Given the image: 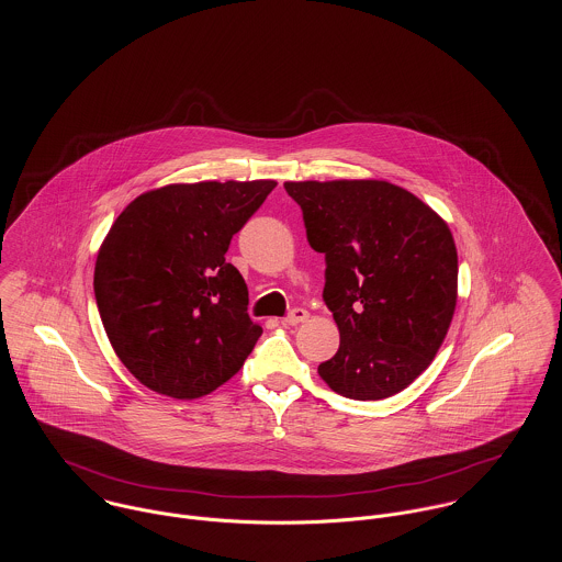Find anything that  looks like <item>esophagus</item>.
<instances>
[{"instance_id":"1","label":"esophagus","mask_w":562,"mask_h":562,"mask_svg":"<svg viewBox=\"0 0 562 562\" xmlns=\"http://www.w3.org/2000/svg\"><path fill=\"white\" fill-rule=\"evenodd\" d=\"M307 318H310V312H307V310H303V307H296V310H292V312L283 318V322L294 326V324H301V322H305Z\"/></svg>"}]
</instances>
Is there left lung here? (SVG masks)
Segmentation results:
<instances>
[{
  "instance_id": "8db88e82",
  "label": "left lung",
  "mask_w": 562,
  "mask_h": 562,
  "mask_svg": "<svg viewBox=\"0 0 562 562\" xmlns=\"http://www.w3.org/2000/svg\"><path fill=\"white\" fill-rule=\"evenodd\" d=\"M310 246L324 252L322 299L339 328L318 366L352 401H383L435 359L457 307L459 259L448 225L387 181H288Z\"/></svg>"
}]
</instances>
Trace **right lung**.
<instances>
[{
	"mask_svg": "<svg viewBox=\"0 0 562 562\" xmlns=\"http://www.w3.org/2000/svg\"><path fill=\"white\" fill-rule=\"evenodd\" d=\"M277 181L172 183L134 199L94 266V299L123 366L149 390L190 401L227 383L255 348L248 290L225 261Z\"/></svg>",
	"mask_w": 562,
	"mask_h": 562,
	"instance_id": "obj_1",
	"label": "right lung"
}]
</instances>
